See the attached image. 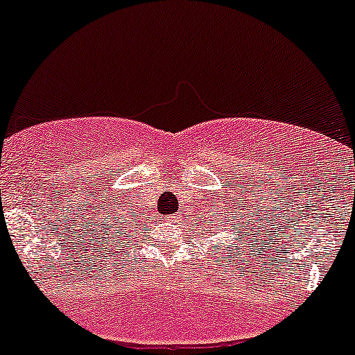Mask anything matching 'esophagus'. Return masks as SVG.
Returning <instances> with one entry per match:
<instances>
[{
    "label": "esophagus",
    "mask_w": 355,
    "mask_h": 355,
    "mask_svg": "<svg viewBox=\"0 0 355 355\" xmlns=\"http://www.w3.org/2000/svg\"><path fill=\"white\" fill-rule=\"evenodd\" d=\"M173 220H175V217H173Z\"/></svg>",
    "instance_id": "obj_1"
}]
</instances>
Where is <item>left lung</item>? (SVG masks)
I'll use <instances>...</instances> for the list:
<instances>
[{"label":"left lung","mask_w":355,"mask_h":355,"mask_svg":"<svg viewBox=\"0 0 355 355\" xmlns=\"http://www.w3.org/2000/svg\"><path fill=\"white\" fill-rule=\"evenodd\" d=\"M240 203H237V198H232L230 205L225 203V205L220 207L218 215L215 217V222L220 220V225L215 223V229L218 232L225 230L227 223L225 222H234L235 229H230L232 232V240L234 242L230 245H227V250L232 248V250L237 254L240 250V247H245L252 245V242L257 240V232H259V227H263V223H260V215H259V209H254V205H248L245 200H239ZM229 214H235L236 218L230 220L228 217ZM220 218L218 219V217ZM230 257V255H229Z\"/></svg>","instance_id":"left-lung-1"}]
</instances>
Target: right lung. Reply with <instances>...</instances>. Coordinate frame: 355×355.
<instances>
[{"label": "right lung", "mask_w": 355, "mask_h": 355, "mask_svg": "<svg viewBox=\"0 0 355 355\" xmlns=\"http://www.w3.org/2000/svg\"><path fill=\"white\" fill-rule=\"evenodd\" d=\"M103 225H105V232H107V234L110 235V237L112 239H116L115 240V243L116 242H120L121 240V237H126V235L130 234V229L128 227H126V222H121V218L120 217H112L110 220H107L105 218V222H103ZM101 229H103V227H101ZM121 231H126V234H122L121 233ZM122 235L120 236L119 234ZM133 235H137V234H133Z\"/></svg>", "instance_id": "add662e5"}]
</instances>
